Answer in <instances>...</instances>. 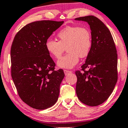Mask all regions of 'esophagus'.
Returning <instances> with one entry per match:
<instances>
[{"instance_id": "34e87169", "label": "esophagus", "mask_w": 128, "mask_h": 128, "mask_svg": "<svg viewBox=\"0 0 128 128\" xmlns=\"http://www.w3.org/2000/svg\"><path fill=\"white\" fill-rule=\"evenodd\" d=\"M64 74H65L66 75H68V74H71L72 72L69 71V70H64Z\"/></svg>"}]
</instances>
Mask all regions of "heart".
<instances>
[{"instance_id":"obj_1","label":"heart","mask_w":128,"mask_h":128,"mask_svg":"<svg viewBox=\"0 0 128 128\" xmlns=\"http://www.w3.org/2000/svg\"><path fill=\"white\" fill-rule=\"evenodd\" d=\"M60 40L48 39L46 48L49 54L58 59L67 48V53L57 62V66L61 68H72L79 62V57L88 56L92 47V36L90 31L79 26H68L58 34Z\"/></svg>"}]
</instances>
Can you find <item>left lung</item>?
Wrapping results in <instances>:
<instances>
[{"instance_id":"obj_1","label":"left lung","mask_w":128,"mask_h":128,"mask_svg":"<svg viewBox=\"0 0 128 128\" xmlns=\"http://www.w3.org/2000/svg\"><path fill=\"white\" fill-rule=\"evenodd\" d=\"M75 20L88 22L92 36L91 50L81 66L83 72H75L76 93L82 103L96 106L109 97L117 82L116 45L110 31L97 18L88 16Z\"/></svg>"}]
</instances>
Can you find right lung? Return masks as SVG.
I'll list each match as a JSON object with an SVG mask.
<instances>
[{"label":"right lung","mask_w":128,"mask_h":128,"mask_svg":"<svg viewBox=\"0 0 128 128\" xmlns=\"http://www.w3.org/2000/svg\"><path fill=\"white\" fill-rule=\"evenodd\" d=\"M63 23L32 22L19 30L12 42V79L21 100L34 109H47L58 99L65 75L62 69L54 70L55 64L46 50V42Z\"/></svg>","instance_id":"1"}]
</instances>
